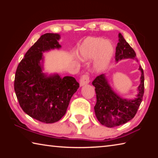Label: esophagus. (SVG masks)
Wrapping results in <instances>:
<instances>
[{
  "instance_id": "1",
  "label": "esophagus",
  "mask_w": 158,
  "mask_h": 158,
  "mask_svg": "<svg viewBox=\"0 0 158 158\" xmlns=\"http://www.w3.org/2000/svg\"><path fill=\"white\" fill-rule=\"evenodd\" d=\"M79 81H80V85H81V86H83V85L89 84L90 82V77L89 74H83V75L81 77V78H80Z\"/></svg>"
}]
</instances>
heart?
Here are the masks:
<instances>
[{
	"instance_id": "b5f03b06",
	"label": "heart",
	"mask_w": 158,
	"mask_h": 158,
	"mask_svg": "<svg viewBox=\"0 0 158 158\" xmlns=\"http://www.w3.org/2000/svg\"><path fill=\"white\" fill-rule=\"evenodd\" d=\"M113 53L112 44L100 37H88L77 51V56L82 60L95 58L94 67L97 71H100L108 65Z\"/></svg>"
}]
</instances>
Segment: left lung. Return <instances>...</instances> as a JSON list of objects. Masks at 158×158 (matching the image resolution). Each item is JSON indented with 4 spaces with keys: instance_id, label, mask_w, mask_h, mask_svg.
<instances>
[{
    "instance_id": "8db88e82",
    "label": "left lung",
    "mask_w": 158,
    "mask_h": 158,
    "mask_svg": "<svg viewBox=\"0 0 158 158\" xmlns=\"http://www.w3.org/2000/svg\"><path fill=\"white\" fill-rule=\"evenodd\" d=\"M125 58L137 59L136 53L125 41L121 33L118 34V42L116 48L115 60L116 62ZM141 71L140 85L138 94L134 100H127L118 95L109 85L104 74L98 76L93 81L95 87L97 102L94 106L95 116L102 125L108 127H114L125 124L135 117L142 101L144 93V74Z\"/></svg>"
}]
</instances>
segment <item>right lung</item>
Returning <instances> with one entry per match:
<instances>
[{"label": "right lung", "instance_id": "1", "mask_svg": "<svg viewBox=\"0 0 158 158\" xmlns=\"http://www.w3.org/2000/svg\"><path fill=\"white\" fill-rule=\"evenodd\" d=\"M57 33H45L26 53L17 67L15 91L19 105L28 116L45 123L57 122L65 114L69 101L79 87L73 77L63 78L42 73V53L59 49Z\"/></svg>", "mask_w": 158, "mask_h": 158}]
</instances>
